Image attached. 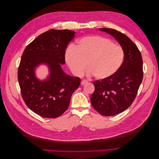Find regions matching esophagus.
Returning a JSON list of instances; mask_svg holds the SVG:
<instances>
[{
	"mask_svg": "<svg viewBox=\"0 0 159 159\" xmlns=\"http://www.w3.org/2000/svg\"><path fill=\"white\" fill-rule=\"evenodd\" d=\"M88 81H87V80H82L81 81V85H84L85 84H88Z\"/></svg>",
	"mask_w": 159,
	"mask_h": 159,
	"instance_id": "1",
	"label": "esophagus"
}]
</instances>
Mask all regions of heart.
Segmentation results:
<instances>
[{
    "label": "heart",
    "mask_w": 159,
    "mask_h": 159,
    "mask_svg": "<svg viewBox=\"0 0 159 159\" xmlns=\"http://www.w3.org/2000/svg\"><path fill=\"white\" fill-rule=\"evenodd\" d=\"M125 53L121 46L103 36H91L81 38L75 46L66 52V61L75 75L81 76L87 68L88 74L99 80L116 74L123 65Z\"/></svg>",
    "instance_id": "1"
}]
</instances>
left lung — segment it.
<instances>
[{
	"label": "left lung",
	"instance_id": "obj_1",
	"mask_svg": "<svg viewBox=\"0 0 159 159\" xmlns=\"http://www.w3.org/2000/svg\"><path fill=\"white\" fill-rule=\"evenodd\" d=\"M111 35L125 53L123 65L116 74L107 79L95 81L91 97L93 108L104 116L121 113L132 104L143 77V59L134 42L124 34L111 28H99Z\"/></svg>",
	"mask_w": 159,
	"mask_h": 159
}]
</instances>
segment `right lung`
Instances as JSON below:
<instances>
[{
    "mask_svg": "<svg viewBox=\"0 0 159 159\" xmlns=\"http://www.w3.org/2000/svg\"><path fill=\"white\" fill-rule=\"evenodd\" d=\"M75 32L50 30L38 36L24 51L18 70L21 94L30 110L45 118H56L68 108L71 96L81 80L66 74L61 64H65L67 46L74 39ZM40 64L49 67L50 74L38 80L35 70Z\"/></svg>",
    "mask_w": 159,
    "mask_h": 159,
    "instance_id": "obj_1",
    "label": "right lung"
}]
</instances>
